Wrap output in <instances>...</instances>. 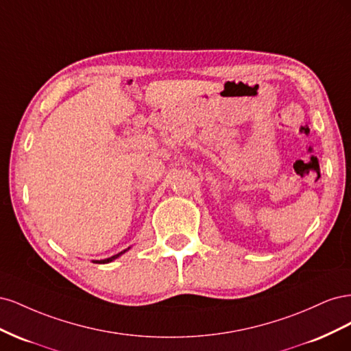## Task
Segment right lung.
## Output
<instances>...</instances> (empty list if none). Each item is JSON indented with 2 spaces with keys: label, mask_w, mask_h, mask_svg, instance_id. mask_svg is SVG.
Listing matches in <instances>:
<instances>
[{
  "label": "right lung",
  "mask_w": 351,
  "mask_h": 351,
  "mask_svg": "<svg viewBox=\"0 0 351 351\" xmlns=\"http://www.w3.org/2000/svg\"><path fill=\"white\" fill-rule=\"evenodd\" d=\"M130 249V247H129ZM129 249H125V250H123V252H120V253H117V254H114V256H111V258H107V259H102V261H93L95 263H108V262H112L114 259H117L119 256H121V254L124 253V252H127Z\"/></svg>",
  "instance_id": "obj_1"
}]
</instances>
